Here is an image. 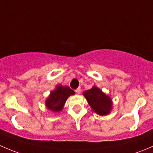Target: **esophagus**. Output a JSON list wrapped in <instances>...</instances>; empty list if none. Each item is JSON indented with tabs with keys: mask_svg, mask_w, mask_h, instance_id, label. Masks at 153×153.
I'll return each instance as SVG.
<instances>
[{
	"mask_svg": "<svg viewBox=\"0 0 153 153\" xmlns=\"http://www.w3.org/2000/svg\"><path fill=\"white\" fill-rule=\"evenodd\" d=\"M81 88H80V87H78V89H75V92H76V93H78V94H79L80 92H81Z\"/></svg>",
	"mask_w": 153,
	"mask_h": 153,
	"instance_id": "34e87169",
	"label": "esophagus"
}]
</instances>
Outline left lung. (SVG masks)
<instances>
[{"instance_id":"obj_1","label":"left lung","mask_w":153,"mask_h":153,"mask_svg":"<svg viewBox=\"0 0 153 153\" xmlns=\"http://www.w3.org/2000/svg\"><path fill=\"white\" fill-rule=\"evenodd\" d=\"M92 110L100 115H106L110 112L112 107V99L99 88L94 86L83 93Z\"/></svg>"}]
</instances>
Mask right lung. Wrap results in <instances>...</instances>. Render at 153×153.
I'll use <instances>...</instances> for the list:
<instances>
[{
    "label": "right lung",
    "mask_w": 153,
    "mask_h": 153,
    "mask_svg": "<svg viewBox=\"0 0 153 153\" xmlns=\"http://www.w3.org/2000/svg\"><path fill=\"white\" fill-rule=\"evenodd\" d=\"M72 95H75V92L69 86L57 85L46 100V106L52 112H60L64 108L67 98Z\"/></svg>",
    "instance_id": "1"
}]
</instances>
